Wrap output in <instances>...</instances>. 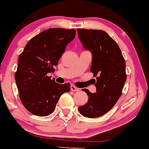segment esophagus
<instances>
[{"label": "esophagus", "mask_w": 149, "mask_h": 149, "mask_svg": "<svg viewBox=\"0 0 149 149\" xmlns=\"http://www.w3.org/2000/svg\"><path fill=\"white\" fill-rule=\"evenodd\" d=\"M71 90L72 91H79V88H78L76 86H73V85H71Z\"/></svg>", "instance_id": "34e87169"}]
</instances>
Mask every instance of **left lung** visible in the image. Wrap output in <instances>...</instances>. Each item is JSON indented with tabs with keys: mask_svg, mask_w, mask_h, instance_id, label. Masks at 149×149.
<instances>
[{
	"mask_svg": "<svg viewBox=\"0 0 149 149\" xmlns=\"http://www.w3.org/2000/svg\"><path fill=\"white\" fill-rule=\"evenodd\" d=\"M77 32L83 47L92 52L91 71L96 77V93L82 89L88 100L78 110L85 117L96 118L110 110L122 95L127 80L126 63L117 42L104 31L77 29Z\"/></svg>",
	"mask_w": 149,
	"mask_h": 149,
	"instance_id": "left-lung-1",
	"label": "left lung"
}]
</instances>
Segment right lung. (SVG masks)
Masks as SVG:
<instances>
[{"mask_svg": "<svg viewBox=\"0 0 149 149\" xmlns=\"http://www.w3.org/2000/svg\"><path fill=\"white\" fill-rule=\"evenodd\" d=\"M75 29L50 28L32 37L20 54L15 79L22 104L30 113L49 115L69 83L58 84L47 76L54 71L62 54L76 37Z\"/></svg>", "mask_w": 149, "mask_h": 149, "instance_id": "right-lung-1", "label": "right lung"}]
</instances>
